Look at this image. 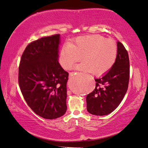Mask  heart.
<instances>
[{
  "label": "heart",
  "mask_w": 148,
  "mask_h": 148,
  "mask_svg": "<svg viewBox=\"0 0 148 148\" xmlns=\"http://www.w3.org/2000/svg\"><path fill=\"white\" fill-rule=\"evenodd\" d=\"M117 55L118 46L114 39L94 34L78 37L72 43L64 44L60 52L59 62L63 68L70 70L82 59L83 62L76 69L101 76L112 68Z\"/></svg>",
  "instance_id": "heart-1"
}]
</instances>
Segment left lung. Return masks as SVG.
<instances>
[{
	"label": "left lung",
	"instance_id": "1",
	"mask_svg": "<svg viewBox=\"0 0 148 148\" xmlns=\"http://www.w3.org/2000/svg\"><path fill=\"white\" fill-rule=\"evenodd\" d=\"M118 55L108 73L96 81L95 88L86 96V109L96 116L109 114L118 108L128 90L130 62L126 48L118 41Z\"/></svg>",
	"mask_w": 148,
	"mask_h": 148
}]
</instances>
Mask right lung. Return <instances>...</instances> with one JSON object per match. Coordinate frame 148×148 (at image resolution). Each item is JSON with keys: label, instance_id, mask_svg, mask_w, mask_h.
Masks as SVG:
<instances>
[{"label": "right lung", "instance_id": "1", "mask_svg": "<svg viewBox=\"0 0 148 148\" xmlns=\"http://www.w3.org/2000/svg\"><path fill=\"white\" fill-rule=\"evenodd\" d=\"M60 34L31 42L21 55L18 83L30 109L42 118L55 119L67 111L69 73L58 61Z\"/></svg>", "mask_w": 148, "mask_h": 148}]
</instances>
